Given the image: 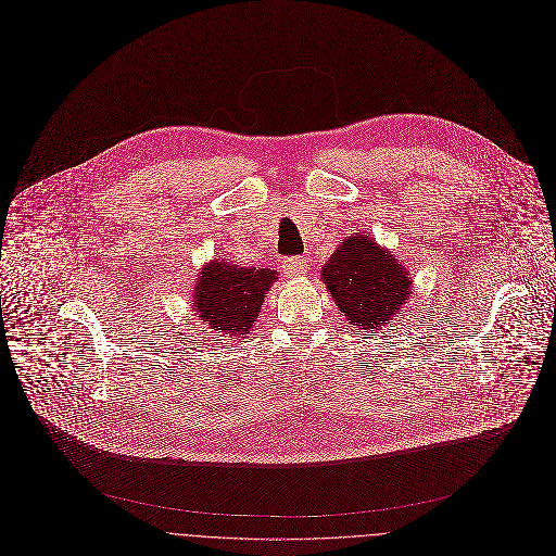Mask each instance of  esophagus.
I'll return each mask as SVG.
<instances>
[{
	"instance_id": "obj_1",
	"label": "esophagus",
	"mask_w": 556,
	"mask_h": 556,
	"mask_svg": "<svg viewBox=\"0 0 556 556\" xmlns=\"http://www.w3.org/2000/svg\"><path fill=\"white\" fill-rule=\"evenodd\" d=\"M282 271L289 276V278H300L308 271V261L302 258V256H293V258H287L282 263Z\"/></svg>"
}]
</instances>
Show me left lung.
<instances>
[{"mask_svg": "<svg viewBox=\"0 0 556 556\" xmlns=\"http://www.w3.org/2000/svg\"><path fill=\"white\" fill-rule=\"evenodd\" d=\"M320 280L351 327L377 336L408 317L413 280L390 250L366 236L342 239L320 269Z\"/></svg>", "mask_w": 556, "mask_h": 556, "instance_id": "1", "label": "left lung"}]
</instances>
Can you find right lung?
Wrapping results in <instances>:
<instances>
[{"label": "right lung", "mask_w": 556, "mask_h": 556, "mask_svg": "<svg viewBox=\"0 0 556 556\" xmlns=\"http://www.w3.org/2000/svg\"><path fill=\"white\" fill-rule=\"evenodd\" d=\"M278 274L267 267H239L229 258L203 265L194 295L192 317L201 331L218 340L245 338L261 313Z\"/></svg>", "instance_id": "1"}]
</instances>
